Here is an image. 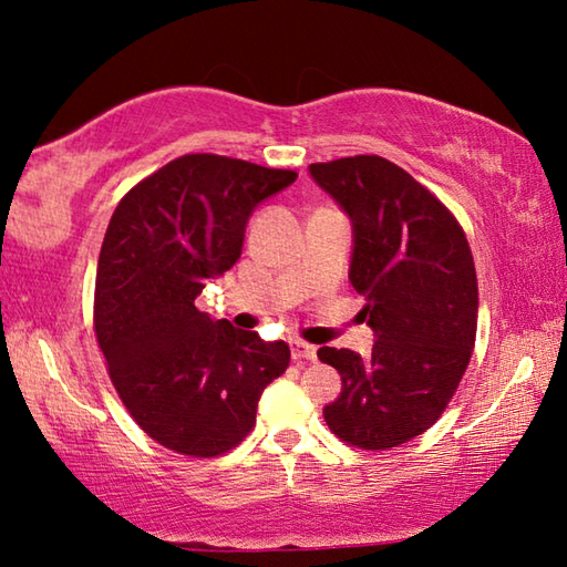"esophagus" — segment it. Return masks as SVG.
I'll use <instances>...</instances> for the list:
<instances>
[{
    "instance_id": "obj_1",
    "label": "esophagus",
    "mask_w": 567,
    "mask_h": 567,
    "mask_svg": "<svg viewBox=\"0 0 567 567\" xmlns=\"http://www.w3.org/2000/svg\"><path fill=\"white\" fill-rule=\"evenodd\" d=\"M292 358L295 360H317V346L305 341H292Z\"/></svg>"
}]
</instances>
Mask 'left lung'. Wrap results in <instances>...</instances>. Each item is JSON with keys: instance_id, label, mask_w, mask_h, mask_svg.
Wrapping results in <instances>:
<instances>
[{"instance_id": "obj_1", "label": "left lung", "mask_w": 567, "mask_h": 567, "mask_svg": "<svg viewBox=\"0 0 567 567\" xmlns=\"http://www.w3.org/2000/svg\"><path fill=\"white\" fill-rule=\"evenodd\" d=\"M309 175L353 224L348 277L378 339L368 358L319 348L343 382L323 419L341 441L388 451L436 424L463 380L477 333L473 252L449 207L380 155L311 163Z\"/></svg>"}]
</instances>
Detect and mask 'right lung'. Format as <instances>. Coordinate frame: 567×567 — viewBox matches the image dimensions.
Masks as SVG:
<instances>
[{"mask_svg": "<svg viewBox=\"0 0 567 567\" xmlns=\"http://www.w3.org/2000/svg\"><path fill=\"white\" fill-rule=\"evenodd\" d=\"M295 179V171L189 153L131 187L112 214L94 331L128 414L165 449L231 451L256 426L262 390L290 365L285 341L214 321L195 299L240 258L252 209Z\"/></svg>", "mask_w": 567, "mask_h": 567, "instance_id": "1", "label": "right lung"}]
</instances>
